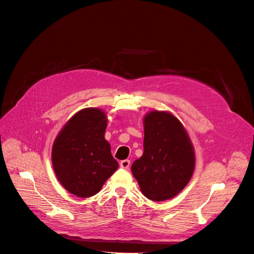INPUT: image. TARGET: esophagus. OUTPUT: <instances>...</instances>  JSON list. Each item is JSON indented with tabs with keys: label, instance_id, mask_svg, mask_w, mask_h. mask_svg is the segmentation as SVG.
Masks as SVG:
<instances>
[{
	"label": "esophagus",
	"instance_id": "34e87169",
	"mask_svg": "<svg viewBox=\"0 0 254 254\" xmlns=\"http://www.w3.org/2000/svg\"><path fill=\"white\" fill-rule=\"evenodd\" d=\"M120 165H121L122 168H124V170H128V167H129V165H130V161L127 160V159L122 160V161L120 162Z\"/></svg>",
	"mask_w": 254,
	"mask_h": 254
}]
</instances>
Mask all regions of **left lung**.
<instances>
[{"label":"left lung","mask_w":254,"mask_h":254,"mask_svg":"<svg viewBox=\"0 0 254 254\" xmlns=\"http://www.w3.org/2000/svg\"><path fill=\"white\" fill-rule=\"evenodd\" d=\"M143 124L144 152L131 165L132 176L148 199H172L193 176V144L183 124L171 112L150 111L144 116Z\"/></svg>","instance_id":"left-lung-1"}]
</instances>
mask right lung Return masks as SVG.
I'll return each mask as SVG.
<instances>
[{"mask_svg": "<svg viewBox=\"0 0 254 254\" xmlns=\"http://www.w3.org/2000/svg\"><path fill=\"white\" fill-rule=\"evenodd\" d=\"M107 115L99 108H83L67 122L53 143L52 164L65 190L88 198L102 189L118 168L105 140Z\"/></svg>", "mask_w": 254, "mask_h": 254, "instance_id": "add662e5", "label": "right lung"}]
</instances>
